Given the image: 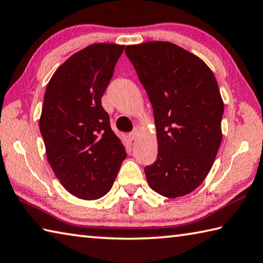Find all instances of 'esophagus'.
Instances as JSON below:
<instances>
[{
  "label": "esophagus",
  "mask_w": 263,
  "mask_h": 263,
  "mask_svg": "<svg viewBox=\"0 0 263 263\" xmlns=\"http://www.w3.org/2000/svg\"><path fill=\"white\" fill-rule=\"evenodd\" d=\"M139 133H140V127L139 126H136L135 128H133V131L130 133V136H131V138L133 140H136L137 138H138V136H139Z\"/></svg>",
  "instance_id": "esophagus-1"
}]
</instances>
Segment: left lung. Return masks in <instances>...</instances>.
<instances>
[{"mask_svg": "<svg viewBox=\"0 0 263 263\" xmlns=\"http://www.w3.org/2000/svg\"><path fill=\"white\" fill-rule=\"evenodd\" d=\"M125 54L154 112L159 148L145 168L147 183L165 198L184 197L207 177L222 141L216 78L200 57L168 41L130 45Z\"/></svg>", "mask_w": 263, "mask_h": 263, "instance_id": "8db88e82", "label": "left lung"}]
</instances>
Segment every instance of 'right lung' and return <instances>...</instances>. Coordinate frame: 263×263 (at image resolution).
<instances>
[{
  "instance_id": "right-lung-1",
  "label": "right lung",
  "mask_w": 263,
  "mask_h": 263,
  "mask_svg": "<svg viewBox=\"0 0 263 263\" xmlns=\"http://www.w3.org/2000/svg\"><path fill=\"white\" fill-rule=\"evenodd\" d=\"M124 47L87 46L59 66L46 88L39 126L47 160L64 189L83 200L106 195L126 157L101 104Z\"/></svg>"
}]
</instances>
